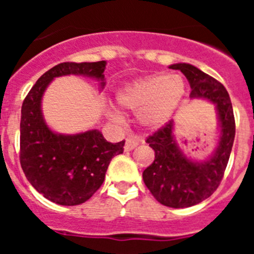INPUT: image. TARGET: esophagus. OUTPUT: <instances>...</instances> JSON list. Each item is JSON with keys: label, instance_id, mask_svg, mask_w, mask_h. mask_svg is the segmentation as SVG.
I'll return each mask as SVG.
<instances>
[{"label": "esophagus", "instance_id": "esophagus-1", "mask_svg": "<svg viewBox=\"0 0 254 254\" xmlns=\"http://www.w3.org/2000/svg\"><path fill=\"white\" fill-rule=\"evenodd\" d=\"M138 143H140V138H138L137 136H131V137L126 140L125 150L126 151H131L134 147H137Z\"/></svg>", "mask_w": 254, "mask_h": 254}]
</instances>
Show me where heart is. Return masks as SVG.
<instances>
[{"mask_svg": "<svg viewBox=\"0 0 254 254\" xmlns=\"http://www.w3.org/2000/svg\"><path fill=\"white\" fill-rule=\"evenodd\" d=\"M185 78L181 75H150L136 78L117 91L121 108L138 113V121L146 128H159L176 113L186 94ZM113 120L120 121L117 112Z\"/></svg>", "mask_w": 254, "mask_h": 254, "instance_id": "1", "label": "heart"}]
</instances>
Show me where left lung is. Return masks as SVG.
Listing matches in <instances>:
<instances>
[{
	"label": "left lung",
	"mask_w": 254,
	"mask_h": 254,
	"mask_svg": "<svg viewBox=\"0 0 254 254\" xmlns=\"http://www.w3.org/2000/svg\"><path fill=\"white\" fill-rule=\"evenodd\" d=\"M169 68L179 69L187 77L192 89L190 99H205L215 105L219 123L217 145L205 160L190 158L179 147L173 121L147 137L155 160L143 170L145 185L161 205L185 208L202 202L219 187L234 142L235 121L223 84L190 64H174Z\"/></svg>",
	"instance_id": "left-lung-1"
}]
</instances>
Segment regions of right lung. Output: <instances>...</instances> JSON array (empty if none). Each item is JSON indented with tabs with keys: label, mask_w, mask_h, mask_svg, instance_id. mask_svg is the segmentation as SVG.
<instances>
[{
	"label": "right lung",
	"mask_w": 254,
	"mask_h": 254,
	"mask_svg": "<svg viewBox=\"0 0 254 254\" xmlns=\"http://www.w3.org/2000/svg\"><path fill=\"white\" fill-rule=\"evenodd\" d=\"M107 62H64L38 78L21 107L20 164L30 185L47 199L62 206L84 203L103 185L108 165L123 152L125 141L108 142L98 129L75 134L51 129L42 112V99L56 77L80 75L105 86Z\"/></svg>",
	"instance_id": "obj_1"
}]
</instances>
